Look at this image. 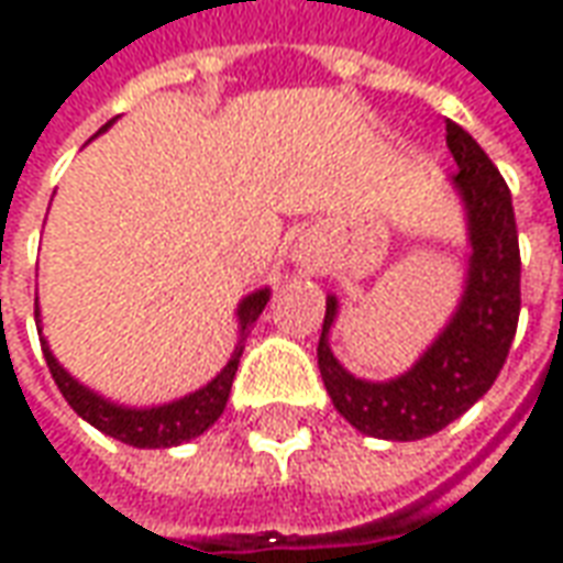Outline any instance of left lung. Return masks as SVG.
<instances>
[{
  "label": "left lung",
  "mask_w": 563,
  "mask_h": 563,
  "mask_svg": "<svg viewBox=\"0 0 563 563\" xmlns=\"http://www.w3.org/2000/svg\"><path fill=\"white\" fill-rule=\"evenodd\" d=\"M448 150L456 162L453 186L466 205L468 273L463 300L448 328L401 377L371 383L333 358L328 333L336 297H328L319 336V371L340 417L358 432L386 441L435 435L463 417L503 371L521 312V251L503 174L472 134L448 119Z\"/></svg>",
  "instance_id": "1"
}]
</instances>
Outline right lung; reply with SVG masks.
<instances>
[{"label":"right lung","instance_id":"1","mask_svg":"<svg viewBox=\"0 0 563 563\" xmlns=\"http://www.w3.org/2000/svg\"><path fill=\"white\" fill-rule=\"evenodd\" d=\"M115 122V119H112ZM107 122L103 131L112 125ZM269 303V288H260L254 294H247L242 303H239V346L232 352V358L227 362V367L217 374L208 386H201L196 393L184 395L170 405L158 407H125V405H112L107 398H100L97 393H91L88 386H81L79 379H73L57 364V358L52 355V349L42 340V352H45V362H48V371H52L57 389L64 393V398L69 401V407L79 413L81 420H88L95 429H100L103 435L115 438L122 444H131V448H174V444H184L189 438H199L205 429H211L223 407L230 401L232 379H235V371H239V358H242L244 340H247V331L254 328V321L260 319V312ZM36 319H38V303H36ZM36 328L42 331V324L36 321Z\"/></svg>","mask_w":563,"mask_h":563}]
</instances>
